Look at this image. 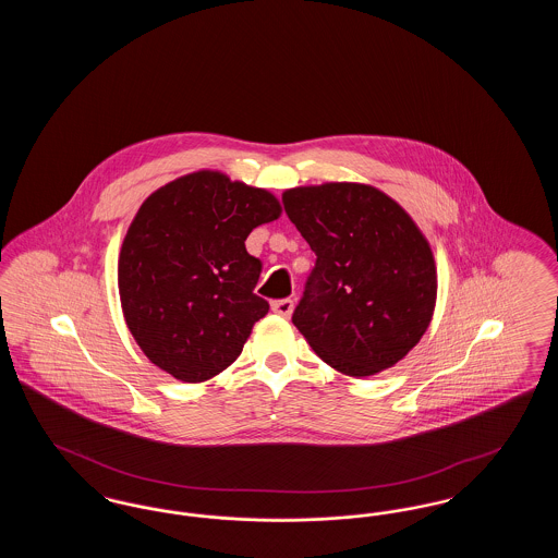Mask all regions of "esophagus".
I'll list each match as a JSON object with an SVG mask.
<instances>
[{
  "instance_id": "1",
  "label": "esophagus",
  "mask_w": 558,
  "mask_h": 558,
  "mask_svg": "<svg viewBox=\"0 0 558 558\" xmlns=\"http://www.w3.org/2000/svg\"><path fill=\"white\" fill-rule=\"evenodd\" d=\"M274 314L282 316V318H291L292 310H294V301L292 299H278L271 303Z\"/></svg>"
}]
</instances>
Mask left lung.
Here are the masks:
<instances>
[{
	"mask_svg": "<svg viewBox=\"0 0 558 558\" xmlns=\"http://www.w3.org/2000/svg\"><path fill=\"white\" fill-rule=\"evenodd\" d=\"M282 205L316 253L292 324L347 376L396 366L435 310L437 271L423 232L393 198L364 184L292 187Z\"/></svg>",
	"mask_w": 558,
	"mask_h": 558,
	"instance_id": "obj_1",
	"label": "left lung"
}]
</instances>
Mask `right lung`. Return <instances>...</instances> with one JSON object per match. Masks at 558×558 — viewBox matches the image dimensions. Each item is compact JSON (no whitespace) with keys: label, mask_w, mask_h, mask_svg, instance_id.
I'll list each match as a JSON object with an SVG mask.
<instances>
[{"label":"right lung","mask_w":558,"mask_h":558,"mask_svg":"<svg viewBox=\"0 0 558 558\" xmlns=\"http://www.w3.org/2000/svg\"><path fill=\"white\" fill-rule=\"evenodd\" d=\"M280 217L262 187L198 171L153 192L119 257L121 307L135 343L160 371L203 383L226 371L269 310L255 294L253 228Z\"/></svg>","instance_id":"obj_1"}]
</instances>
